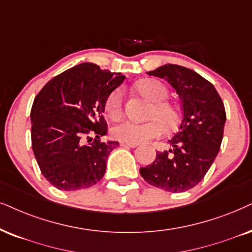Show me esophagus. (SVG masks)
I'll return each mask as SVG.
<instances>
[{"instance_id": "1", "label": "esophagus", "mask_w": 252, "mask_h": 252, "mask_svg": "<svg viewBox=\"0 0 252 252\" xmlns=\"http://www.w3.org/2000/svg\"><path fill=\"white\" fill-rule=\"evenodd\" d=\"M121 146H124V148H136L138 144H133V143H124V142H121L120 143Z\"/></svg>"}]
</instances>
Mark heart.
Here are the masks:
<instances>
[{
	"label": "heart",
	"mask_w": 252,
	"mask_h": 252,
	"mask_svg": "<svg viewBox=\"0 0 252 252\" xmlns=\"http://www.w3.org/2000/svg\"><path fill=\"white\" fill-rule=\"evenodd\" d=\"M137 91L151 100L154 106L150 109V117L155 119L148 122H136L132 120H122L111 128V135L117 141L124 143H138L148 142L163 135L164 126L172 128L177 123L178 113L173 104L165 102L168 91L163 82L155 79H144L137 82ZM106 111L111 119H117L123 111V92L122 89L115 91L108 96L106 101Z\"/></svg>",
	"instance_id": "1"
}]
</instances>
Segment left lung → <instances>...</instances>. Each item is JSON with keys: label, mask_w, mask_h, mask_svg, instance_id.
<instances>
[{"label": "left lung", "mask_w": 252, "mask_h": 252, "mask_svg": "<svg viewBox=\"0 0 252 252\" xmlns=\"http://www.w3.org/2000/svg\"><path fill=\"white\" fill-rule=\"evenodd\" d=\"M164 79L179 95L183 117L178 132L168 141V151L157 152L154 163L141 167L146 183L172 193L196 186L219 154L223 138L225 109L208 80L193 69L166 65L148 72Z\"/></svg>", "instance_id": "left-lung-1"}]
</instances>
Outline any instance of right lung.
<instances>
[{"mask_svg": "<svg viewBox=\"0 0 252 252\" xmlns=\"http://www.w3.org/2000/svg\"><path fill=\"white\" fill-rule=\"evenodd\" d=\"M126 76L82 63L55 76L34 97L31 143L41 174L60 190L88 189L102 179L119 142L107 135L106 101ZM89 134L98 138L92 143Z\"/></svg>", "mask_w": 252, "mask_h": 252, "instance_id": "1", "label": "right lung"}]
</instances>
